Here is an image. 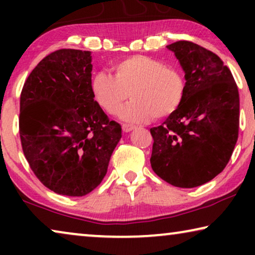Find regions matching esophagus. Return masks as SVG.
I'll list each match as a JSON object with an SVG mask.
<instances>
[{
  "label": "esophagus",
  "mask_w": 255,
  "mask_h": 255,
  "mask_svg": "<svg viewBox=\"0 0 255 255\" xmlns=\"http://www.w3.org/2000/svg\"><path fill=\"white\" fill-rule=\"evenodd\" d=\"M134 128V125H130V124H123V131L124 132H130Z\"/></svg>",
  "instance_id": "1"
}]
</instances>
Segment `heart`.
Wrapping results in <instances>:
<instances>
[{"mask_svg": "<svg viewBox=\"0 0 255 255\" xmlns=\"http://www.w3.org/2000/svg\"><path fill=\"white\" fill-rule=\"evenodd\" d=\"M114 76L96 72L90 88L99 106L113 114L128 99L131 102L117 111L125 122H144L153 116L162 120L173 115L183 102L186 80L172 66L147 55H132L113 65Z\"/></svg>", "mask_w": 255, "mask_h": 255, "instance_id": "1", "label": "heart"}]
</instances>
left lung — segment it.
I'll return each mask as SVG.
<instances>
[{"label": "left lung", "mask_w": 255, "mask_h": 255, "mask_svg": "<svg viewBox=\"0 0 255 255\" xmlns=\"http://www.w3.org/2000/svg\"><path fill=\"white\" fill-rule=\"evenodd\" d=\"M186 79L179 109L151 128V166L180 188L209 182L231 158L239 131V93L232 73L214 52L187 40L167 46Z\"/></svg>", "instance_id": "obj_1"}]
</instances>
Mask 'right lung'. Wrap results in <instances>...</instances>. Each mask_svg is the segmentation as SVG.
<instances>
[{
    "label": "right lung",
    "mask_w": 255,
    "mask_h": 255,
    "mask_svg": "<svg viewBox=\"0 0 255 255\" xmlns=\"http://www.w3.org/2000/svg\"><path fill=\"white\" fill-rule=\"evenodd\" d=\"M92 52L62 48L45 57L20 94L24 155L41 183L85 196L106 176L122 127L110 121L90 88Z\"/></svg>",
    "instance_id": "obj_1"
}]
</instances>
